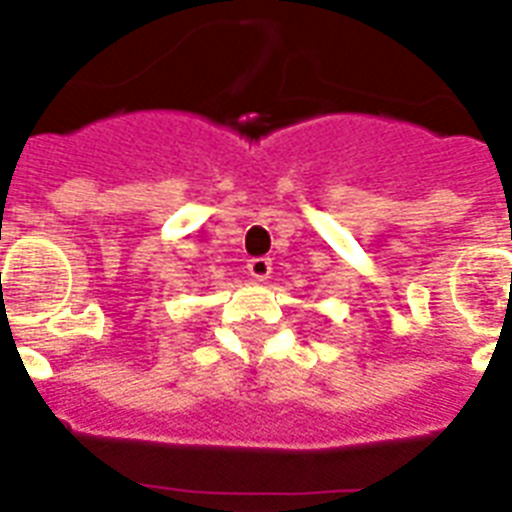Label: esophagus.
I'll use <instances>...</instances> for the list:
<instances>
[{"instance_id": "esophagus-1", "label": "esophagus", "mask_w": 512, "mask_h": 512, "mask_svg": "<svg viewBox=\"0 0 512 512\" xmlns=\"http://www.w3.org/2000/svg\"><path fill=\"white\" fill-rule=\"evenodd\" d=\"M247 271L252 279L257 281H265L271 276V257H252L247 263Z\"/></svg>"}]
</instances>
